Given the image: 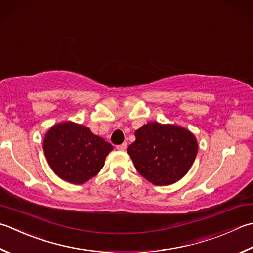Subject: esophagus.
I'll return each mask as SVG.
<instances>
[{
  "instance_id": "1",
  "label": "esophagus",
  "mask_w": 253,
  "mask_h": 253,
  "mask_svg": "<svg viewBox=\"0 0 253 253\" xmlns=\"http://www.w3.org/2000/svg\"><path fill=\"white\" fill-rule=\"evenodd\" d=\"M116 148H117V150H121V151H124L127 148V143H122V145H118V146H116Z\"/></svg>"
}]
</instances>
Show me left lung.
I'll use <instances>...</instances> for the list:
<instances>
[{
    "instance_id": "1",
    "label": "left lung",
    "mask_w": 253,
    "mask_h": 253,
    "mask_svg": "<svg viewBox=\"0 0 253 253\" xmlns=\"http://www.w3.org/2000/svg\"><path fill=\"white\" fill-rule=\"evenodd\" d=\"M127 148L137 171L155 185L173 184L190 170L197 155V141L185 128L148 123Z\"/></svg>"
}]
</instances>
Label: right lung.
<instances>
[{"instance_id":"right-lung-1","label":"right lung","mask_w":253,"mask_h":253,"mask_svg":"<svg viewBox=\"0 0 253 253\" xmlns=\"http://www.w3.org/2000/svg\"><path fill=\"white\" fill-rule=\"evenodd\" d=\"M112 150L111 143L94 135L90 128L71 122L52 126L43 140L49 166L59 177L73 184L95 176Z\"/></svg>"}]
</instances>
